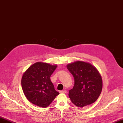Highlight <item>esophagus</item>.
<instances>
[{"label":"esophagus","mask_w":123,"mask_h":123,"mask_svg":"<svg viewBox=\"0 0 123 123\" xmlns=\"http://www.w3.org/2000/svg\"><path fill=\"white\" fill-rule=\"evenodd\" d=\"M60 93H64V94H65V93H67V91L65 90H62V91H60Z\"/></svg>","instance_id":"34e87169"}]
</instances>
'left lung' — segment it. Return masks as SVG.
<instances>
[{
	"instance_id": "left-lung-1",
	"label": "left lung",
	"mask_w": 123,
	"mask_h": 123,
	"mask_svg": "<svg viewBox=\"0 0 123 123\" xmlns=\"http://www.w3.org/2000/svg\"><path fill=\"white\" fill-rule=\"evenodd\" d=\"M74 79V85L69 91L71 102L78 107L95 102L103 87L102 77L98 69L88 62L76 61L67 65Z\"/></svg>"
}]
</instances>
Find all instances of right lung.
Here are the masks:
<instances>
[{
	"instance_id": "obj_1",
	"label": "right lung",
	"mask_w": 123,
	"mask_h": 123,
	"mask_svg": "<svg viewBox=\"0 0 123 123\" xmlns=\"http://www.w3.org/2000/svg\"><path fill=\"white\" fill-rule=\"evenodd\" d=\"M56 67V64L38 62L31 65L23 74L22 88L31 103L40 107H47L59 95L50 80Z\"/></svg>"
}]
</instances>
